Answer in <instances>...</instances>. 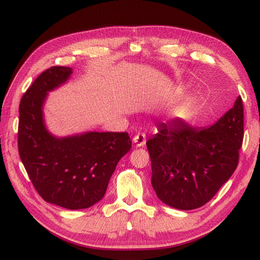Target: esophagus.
I'll list each match as a JSON object with an SVG mask.
<instances>
[{
    "mask_svg": "<svg viewBox=\"0 0 260 260\" xmlns=\"http://www.w3.org/2000/svg\"><path fill=\"white\" fill-rule=\"evenodd\" d=\"M145 142H147V138H145V135L141 134V132H139L138 135L134 137V143L136 144V147H143Z\"/></svg>",
    "mask_w": 260,
    "mask_h": 260,
    "instance_id": "obj_1",
    "label": "esophagus"
}]
</instances>
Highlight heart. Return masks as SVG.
<instances>
[{"instance_id": "heart-1", "label": "heart", "mask_w": 260, "mask_h": 260, "mask_svg": "<svg viewBox=\"0 0 260 260\" xmlns=\"http://www.w3.org/2000/svg\"><path fill=\"white\" fill-rule=\"evenodd\" d=\"M181 109H182V107H181L180 105L172 106V107H171V108L169 109V113H170V115L172 116V117H178V116L180 115Z\"/></svg>"}]
</instances>
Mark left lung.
<instances>
[{
	"mask_svg": "<svg viewBox=\"0 0 260 260\" xmlns=\"http://www.w3.org/2000/svg\"><path fill=\"white\" fill-rule=\"evenodd\" d=\"M156 129L147 141L156 196L178 210L199 208L237 167L244 137L243 100L237 97L233 108L206 128L195 129L178 119Z\"/></svg>",
	"mask_w": 260,
	"mask_h": 260,
	"instance_id": "obj_1",
	"label": "left lung"
}]
</instances>
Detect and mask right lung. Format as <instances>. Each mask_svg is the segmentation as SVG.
I'll return each instance as SVG.
<instances>
[{
    "label": "right lung",
    "instance_id": "add662e5",
    "mask_svg": "<svg viewBox=\"0 0 260 260\" xmlns=\"http://www.w3.org/2000/svg\"><path fill=\"white\" fill-rule=\"evenodd\" d=\"M72 74L71 67L55 66L35 79L21 99L17 142L25 170L42 198L67 210H82L104 198L131 140L126 132L50 134L44 105L48 92L64 85Z\"/></svg>",
    "mask_w": 260,
    "mask_h": 260
}]
</instances>
